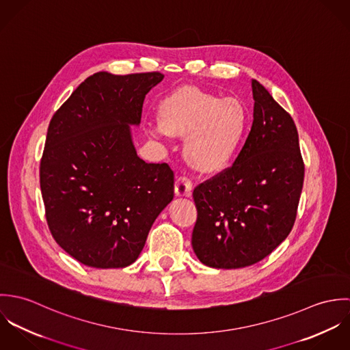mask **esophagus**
<instances>
[{
	"label": "esophagus",
	"instance_id": "obj_1",
	"mask_svg": "<svg viewBox=\"0 0 350 350\" xmlns=\"http://www.w3.org/2000/svg\"><path fill=\"white\" fill-rule=\"evenodd\" d=\"M193 190V182L187 176H179L175 182V194L178 197H190Z\"/></svg>",
	"mask_w": 350,
	"mask_h": 350
}]
</instances>
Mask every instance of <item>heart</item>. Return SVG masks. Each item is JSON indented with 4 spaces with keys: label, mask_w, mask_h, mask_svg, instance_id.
Wrapping results in <instances>:
<instances>
[{
    "label": "heart",
    "mask_w": 350,
    "mask_h": 350,
    "mask_svg": "<svg viewBox=\"0 0 350 350\" xmlns=\"http://www.w3.org/2000/svg\"><path fill=\"white\" fill-rule=\"evenodd\" d=\"M154 136L185 137V156L204 174L225 170L234 159L248 129V111L237 98H221L197 86L167 93L157 106Z\"/></svg>",
    "instance_id": "b5f03b06"
}]
</instances>
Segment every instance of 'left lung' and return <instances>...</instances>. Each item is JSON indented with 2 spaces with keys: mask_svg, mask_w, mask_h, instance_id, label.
Returning a JSON list of instances; mask_svg holds the SVG:
<instances>
[{
  "mask_svg": "<svg viewBox=\"0 0 350 350\" xmlns=\"http://www.w3.org/2000/svg\"><path fill=\"white\" fill-rule=\"evenodd\" d=\"M253 124L234 163L194 189L191 244L213 268H243L267 257L290 234L304 163L293 117L252 79Z\"/></svg>",
  "mask_w": 350,
  "mask_h": 350,
  "instance_id": "obj_1",
  "label": "left lung"
}]
</instances>
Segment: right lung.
Segmentation results:
<instances>
[{"instance_id": "right-lung-1", "label": "right lung", "mask_w": 350, "mask_h": 350, "mask_svg": "<svg viewBox=\"0 0 350 350\" xmlns=\"http://www.w3.org/2000/svg\"><path fill=\"white\" fill-rule=\"evenodd\" d=\"M160 72H96L51 120L40 161L46 219L55 241L79 262L124 268L174 198V171L136 153L131 126Z\"/></svg>"}]
</instances>
